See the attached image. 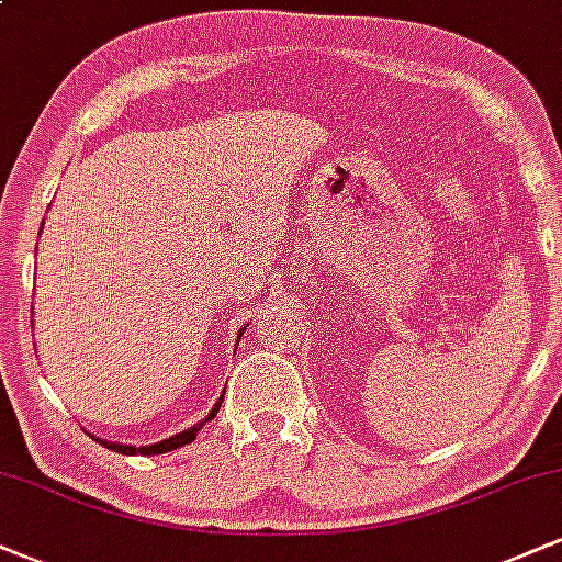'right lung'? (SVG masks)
<instances>
[{
	"label": "right lung",
	"instance_id": "1",
	"mask_svg": "<svg viewBox=\"0 0 562 562\" xmlns=\"http://www.w3.org/2000/svg\"><path fill=\"white\" fill-rule=\"evenodd\" d=\"M243 335V333H240ZM222 402H224V396L218 398V402L214 404V409L209 412V417H205L203 423H209V420H214L216 417V412H218V406H222ZM203 423H198V425H192V428H187V430H182V434H177V436H171V438H166V441H158V443H150V447H124V443H111V441H102L105 443V449H113V451H121V454H164V451H171V449H179V447H184V443H192L195 441V436H198V430L203 428ZM97 441H100V438H97Z\"/></svg>",
	"mask_w": 562,
	"mask_h": 562
}]
</instances>
